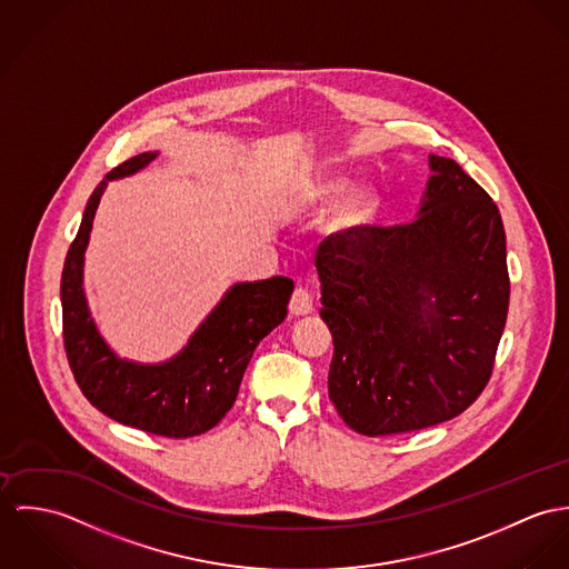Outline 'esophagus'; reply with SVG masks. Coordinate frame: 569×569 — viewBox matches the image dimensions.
Listing matches in <instances>:
<instances>
[{"instance_id":"1","label":"esophagus","mask_w":569,"mask_h":569,"mask_svg":"<svg viewBox=\"0 0 569 569\" xmlns=\"http://www.w3.org/2000/svg\"><path fill=\"white\" fill-rule=\"evenodd\" d=\"M312 310H315V299H312L310 290L303 286H297L290 297V312L295 316H306L310 315Z\"/></svg>"}]
</instances>
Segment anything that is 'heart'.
Returning a JSON list of instances; mask_svg holds the SVG:
<instances>
[{
	"mask_svg": "<svg viewBox=\"0 0 569 569\" xmlns=\"http://www.w3.org/2000/svg\"><path fill=\"white\" fill-rule=\"evenodd\" d=\"M340 188H342L340 181H322L316 186L312 198L327 200ZM376 209H378L376 191L365 188V186L353 188V190L347 191L333 207V211L327 220V229L333 233H351V231L365 227L373 218Z\"/></svg>",
	"mask_w": 569,
	"mask_h": 569,
	"instance_id": "1",
	"label": "heart"
}]
</instances>
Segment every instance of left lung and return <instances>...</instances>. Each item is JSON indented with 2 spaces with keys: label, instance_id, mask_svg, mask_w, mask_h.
Returning a JSON list of instances; mask_svg holds the SVG:
<instances>
[{
  "label": "left lung",
  "instance_id": "obj_1",
  "mask_svg": "<svg viewBox=\"0 0 569 569\" xmlns=\"http://www.w3.org/2000/svg\"><path fill=\"white\" fill-rule=\"evenodd\" d=\"M406 224L333 233L316 251L320 316L333 336L329 399L367 437L439 426L489 383L510 279L502 216L453 159Z\"/></svg>",
  "mask_w": 569,
  "mask_h": 569
}]
</instances>
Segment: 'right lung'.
<instances>
[{"mask_svg":"<svg viewBox=\"0 0 569 569\" xmlns=\"http://www.w3.org/2000/svg\"><path fill=\"white\" fill-rule=\"evenodd\" d=\"M154 157L141 152L113 168L84 207L61 277L63 345L82 395L100 412L157 437L188 439L211 430L231 410L254 347L288 315L295 283L288 277L238 283L170 362L143 367L120 360L87 310L82 257L107 181L141 170Z\"/></svg>","mask_w":569,"mask_h":569,"instance_id":"right-lung-1","label":"right lung"}]
</instances>
